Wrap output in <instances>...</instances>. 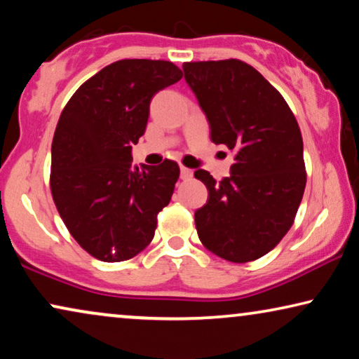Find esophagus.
Returning <instances> with one entry per match:
<instances>
[{
	"mask_svg": "<svg viewBox=\"0 0 359 359\" xmlns=\"http://www.w3.org/2000/svg\"><path fill=\"white\" fill-rule=\"evenodd\" d=\"M180 170H181V178L183 180H189L191 176H193V170L186 168V166H183V165L180 166Z\"/></svg>",
	"mask_w": 359,
	"mask_h": 359,
	"instance_id": "obj_1",
	"label": "esophagus"
}]
</instances>
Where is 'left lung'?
<instances>
[{
	"label": "left lung",
	"mask_w": 359,
	"mask_h": 359,
	"mask_svg": "<svg viewBox=\"0 0 359 359\" xmlns=\"http://www.w3.org/2000/svg\"><path fill=\"white\" fill-rule=\"evenodd\" d=\"M183 70L210 139L235 150L229 178L217 183L209 171H194L209 191L194 214L199 240L227 262H255L296 219L307 181L301 129L281 93L248 63L186 62Z\"/></svg>",
	"instance_id": "1"
}]
</instances>
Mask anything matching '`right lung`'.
<instances>
[{"label": "right lung", "instance_id": "add662e5", "mask_svg": "<svg viewBox=\"0 0 359 359\" xmlns=\"http://www.w3.org/2000/svg\"><path fill=\"white\" fill-rule=\"evenodd\" d=\"M183 78L175 63L126 58L86 80L63 107L52 142L50 191L78 245L106 263L126 262L154 240L180 166L132 165L155 93Z\"/></svg>", "mask_w": 359, "mask_h": 359}]
</instances>
